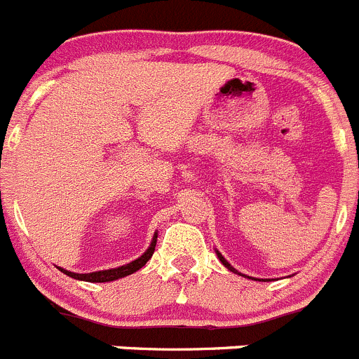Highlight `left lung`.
<instances>
[{"label": "left lung", "instance_id": "1", "mask_svg": "<svg viewBox=\"0 0 359 359\" xmlns=\"http://www.w3.org/2000/svg\"><path fill=\"white\" fill-rule=\"evenodd\" d=\"M215 253H216V257H218V258H219V262H222V264H223V265H225V267H226V269H229V271H230V272H233V274H239V276H243V278H248V279H253V281H271V279H255V278H251V276H246V274H241V272H239V271H236V269H233V267H232V265H230V264H229V262H226V260H225V257H223V255H222V253H219V251H218V250H215Z\"/></svg>", "mask_w": 359, "mask_h": 359}]
</instances>
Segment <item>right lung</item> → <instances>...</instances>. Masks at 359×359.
Masks as SVG:
<instances>
[{
    "mask_svg": "<svg viewBox=\"0 0 359 359\" xmlns=\"http://www.w3.org/2000/svg\"><path fill=\"white\" fill-rule=\"evenodd\" d=\"M155 244H157V232L154 233V239H151L148 250L144 251V253L141 255L140 258H136V260L129 262V264H126V265H120V267H116V269H108V271H95V272H88V274H78V272H69V271H66V269H62V267H59V271L64 272L66 276H69V278L78 279V281H87V283L116 281V279H122V278H126V276L134 274V272L140 271L141 267H144V265H147V262L151 258V255H154Z\"/></svg>",
    "mask_w": 359,
    "mask_h": 359,
    "instance_id": "1",
    "label": "right lung"
}]
</instances>
